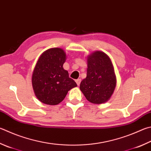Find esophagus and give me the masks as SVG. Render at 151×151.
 <instances>
[{
	"instance_id": "obj_1",
	"label": "esophagus",
	"mask_w": 151,
	"mask_h": 151,
	"mask_svg": "<svg viewBox=\"0 0 151 151\" xmlns=\"http://www.w3.org/2000/svg\"><path fill=\"white\" fill-rule=\"evenodd\" d=\"M75 82L76 83V84H77L78 86H79L81 84V79L78 78V79H76V80H75Z\"/></svg>"
}]
</instances>
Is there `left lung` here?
I'll use <instances>...</instances> for the list:
<instances>
[{
    "mask_svg": "<svg viewBox=\"0 0 151 151\" xmlns=\"http://www.w3.org/2000/svg\"><path fill=\"white\" fill-rule=\"evenodd\" d=\"M87 75L80 89L90 102L102 104L108 101L116 86V77L111 59L102 51H96L87 59Z\"/></svg>",
    "mask_w": 151,
    "mask_h": 151,
    "instance_id": "1",
    "label": "left lung"
}]
</instances>
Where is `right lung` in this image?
<instances>
[{"label": "right lung", "instance_id": "add662e5", "mask_svg": "<svg viewBox=\"0 0 151 151\" xmlns=\"http://www.w3.org/2000/svg\"><path fill=\"white\" fill-rule=\"evenodd\" d=\"M66 54L61 48H52L40 57L32 75V86L40 102L57 105L66 96L68 90L77 84L69 78L63 65Z\"/></svg>", "mask_w": 151, "mask_h": 151}]
</instances>
